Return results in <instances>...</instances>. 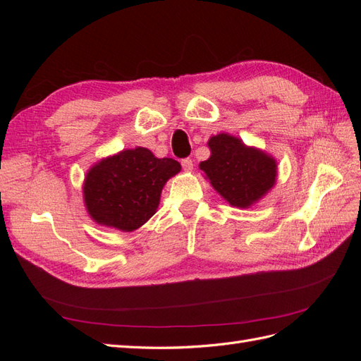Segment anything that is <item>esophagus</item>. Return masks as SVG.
Returning a JSON list of instances; mask_svg holds the SVG:
<instances>
[{"label":"esophagus","mask_w":361,"mask_h":361,"mask_svg":"<svg viewBox=\"0 0 361 361\" xmlns=\"http://www.w3.org/2000/svg\"><path fill=\"white\" fill-rule=\"evenodd\" d=\"M180 164H182V169H183L185 171H192L194 164H192V159H191V158H183V159L180 161Z\"/></svg>","instance_id":"obj_1"}]
</instances>
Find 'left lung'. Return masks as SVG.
<instances>
[{
    "instance_id": "left-lung-1",
    "label": "left lung",
    "mask_w": 361,
    "mask_h": 361,
    "mask_svg": "<svg viewBox=\"0 0 361 361\" xmlns=\"http://www.w3.org/2000/svg\"><path fill=\"white\" fill-rule=\"evenodd\" d=\"M207 146L211 157L199 167L228 204L250 207L274 187L277 162L264 150L245 146L228 134L211 137Z\"/></svg>"
}]
</instances>
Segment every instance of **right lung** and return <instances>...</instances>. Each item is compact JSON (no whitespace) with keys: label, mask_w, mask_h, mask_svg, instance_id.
Returning <instances> with one entry per match:
<instances>
[{"label":"right lung","mask_w":361,"mask_h":361,"mask_svg":"<svg viewBox=\"0 0 361 361\" xmlns=\"http://www.w3.org/2000/svg\"><path fill=\"white\" fill-rule=\"evenodd\" d=\"M179 171L176 159L157 158L146 147L118 152L87 171V212L101 226L137 231L157 212L164 185Z\"/></svg>","instance_id":"right-lung-1"}]
</instances>
